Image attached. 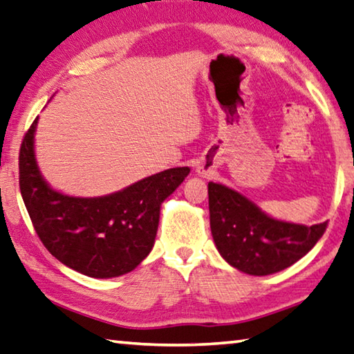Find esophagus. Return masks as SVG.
<instances>
[{
    "instance_id": "34e87169",
    "label": "esophagus",
    "mask_w": 354,
    "mask_h": 354,
    "mask_svg": "<svg viewBox=\"0 0 354 354\" xmlns=\"http://www.w3.org/2000/svg\"><path fill=\"white\" fill-rule=\"evenodd\" d=\"M196 171H198L199 175L203 176V178H212L213 173H214L213 167H209V165H205V164H199Z\"/></svg>"
}]
</instances>
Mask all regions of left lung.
<instances>
[{
    "label": "left lung",
    "mask_w": 354,
    "mask_h": 354,
    "mask_svg": "<svg viewBox=\"0 0 354 354\" xmlns=\"http://www.w3.org/2000/svg\"><path fill=\"white\" fill-rule=\"evenodd\" d=\"M210 228L221 256L247 274L266 276L293 266L327 230L328 221L299 225L276 221L238 192L209 183Z\"/></svg>",
    "instance_id": "left-lung-1"
}]
</instances>
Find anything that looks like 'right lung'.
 <instances>
[{
	"label": "right lung",
	"mask_w": 354,
	"mask_h": 354,
	"mask_svg": "<svg viewBox=\"0 0 354 354\" xmlns=\"http://www.w3.org/2000/svg\"><path fill=\"white\" fill-rule=\"evenodd\" d=\"M38 118L19 147V190L35 232L62 264L90 278L129 273L153 247L159 209L189 175L169 169L101 198H73L52 190L33 153Z\"/></svg>",
	"instance_id": "add662e5"
}]
</instances>
